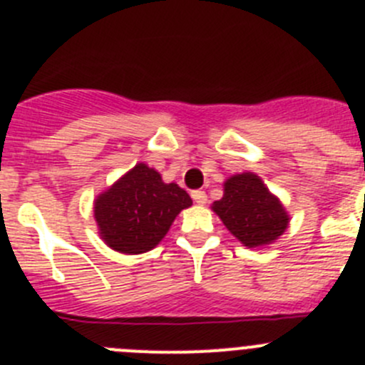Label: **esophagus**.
Instances as JSON below:
<instances>
[{
	"instance_id": "34e87169",
	"label": "esophagus",
	"mask_w": 365,
	"mask_h": 365,
	"mask_svg": "<svg viewBox=\"0 0 365 365\" xmlns=\"http://www.w3.org/2000/svg\"><path fill=\"white\" fill-rule=\"evenodd\" d=\"M191 198H193L198 205H204L205 202H207V195H205V191H200V190L191 191Z\"/></svg>"
}]
</instances>
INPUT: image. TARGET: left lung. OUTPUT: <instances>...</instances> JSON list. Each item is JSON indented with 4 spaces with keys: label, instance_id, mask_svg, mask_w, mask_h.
Segmentation results:
<instances>
[{
    "label": "left lung",
    "instance_id": "obj_1",
    "mask_svg": "<svg viewBox=\"0 0 365 365\" xmlns=\"http://www.w3.org/2000/svg\"><path fill=\"white\" fill-rule=\"evenodd\" d=\"M230 234L247 248H266L289 227V212L254 172L230 175L223 197L211 204Z\"/></svg>",
    "mask_w": 365,
    "mask_h": 365
}]
</instances>
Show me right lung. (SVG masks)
Instances as JSON below:
<instances>
[{"mask_svg": "<svg viewBox=\"0 0 365 365\" xmlns=\"http://www.w3.org/2000/svg\"><path fill=\"white\" fill-rule=\"evenodd\" d=\"M193 204L175 182H165L156 168L136 163L93 200L99 236L111 250L136 255L161 243L175 216Z\"/></svg>", "mask_w": 365, "mask_h": 365, "instance_id": "add662e5", "label": "right lung"}]
</instances>
